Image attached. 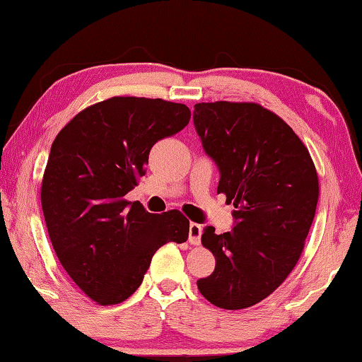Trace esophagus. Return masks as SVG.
Segmentation results:
<instances>
[{
    "instance_id": "1",
    "label": "esophagus",
    "mask_w": 362,
    "mask_h": 362,
    "mask_svg": "<svg viewBox=\"0 0 362 362\" xmlns=\"http://www.w3.org/2000/svg\"><path fill=\"white\" fill-rule=\"evenodd\" d=\"M202 232H203V227L199 226V223H190V230H188V242L192 245H199L202 242Z\"/></svg>"
}]
</instances>
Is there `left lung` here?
Listing matches in <instances>:
<instances>
[{
	"label": "left lung",
	"mask_w": 362,
	"mask_h": 362,
	"mask_svg": "<svg viewBox=\"0 0 362 362\" xmlns=\"http://www.w3.org/2000/svg\"><path fill=\"white\" fill-rule=\"evenodd\" d=\"M193 122L219 168L217 193L235 206L230 232L209 226L202 235L216 269L198 290L217 308H250L300 259L319 199L317 172L290 125L256 103H198Z\"/></svg>",
	"instance_id": "left-lung-1"
}]
</instances>
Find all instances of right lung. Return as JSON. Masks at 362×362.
<instances>
[{"label":"right lung","mask_w":362,"mask_h":362,"mask_svg":"<svg viewBox=\"0 0 362 362\" xmlns=\"http://www.w3.org/2000/svg\"><path fill=\"white\" fill-rule=\"evenodd\" d=\"M190 116L180 103L114 96L78 112L51 145L42 182L51 245L98 305L127 300L160 246L187 242L190 222L180 211L151 214L124 197L145 175L154 143Z\"/></svg>","instance_id":"add662e5"}]
</instances>
